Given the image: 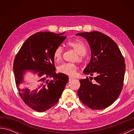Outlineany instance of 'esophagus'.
Listing matches in <instances>:
<instances>
[{"instance_id": "esophagus-1", "label": "esophagus", "mask_w": 134, "mask_h": 134, "mask_svg": "<svg viewBox=\"0 0 134 134\" xmlns=\"http://www.w3.org/2000/svg\"><path fill=\"white\" fill-rule=\"evenodd\" d=\"M69 81H72V80H73V79H74V77H72V76H69Z\"/></svg>"}]
</instances>
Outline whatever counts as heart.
<instances>
[{
    "instance_id": "b5f03b06",
    "label": "heart",
    "mask_w": 134,
    "mask_h": 134,
    "mask_svg": "<svg viewBox=\"0 0 134 134\" xmlns=\"http://www.w3.org/2000/svg\"><path fill=\"white\" fill-rule=\"evenodd\" d=\"M67 45L72 48L78 53V56H76L75 59L76 60H78L79 62H83L85 59V55L87 53V46L85 42L80 40H75L68 42ZM63 53V49L61 46L56 47L53 53L54 60L57 62L59 61L62 58ZM77 69V65L71 63H63L58 67V70L59 72L69 76L74 75Z\"/></svg>"
}]
</instances>
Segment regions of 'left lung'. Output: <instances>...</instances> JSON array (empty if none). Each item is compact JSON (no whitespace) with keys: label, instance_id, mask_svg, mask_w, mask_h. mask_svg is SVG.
<instances>
[{"label":"left lung","instance_id":"8db88e82","mask_svg":"<svg viewBox=\"0 0 134 134\" xmlns=\"http://www.w3.org/2000/svg\"><path fill=\"white\" fill-rule=\"evenodd\" d=\"M76 35L87 40L92 52L91 60L83 73L96 75L94 84L88 76L79 81V98L90 109L106 108L118 99L123 89L126 70L124 57L116 42L104 33L93 31Z\"/></svg>","mask_w":134,"mask_h":134}]
</instances>
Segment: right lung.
I'll use <instances>...</instances> for the list:
<instances>
[{
    "label": "right lung",
    "mask_w": 134,
    "mask_h": 134,
    "mask_svg": "<svg viewBox=\"0 0 134 134\" xmlns=\"http://www.w3.org/2000/svg\"><path fill=\"white\" fill-rule=\"evenodd\" d=\"M61 34L39 32L28 38L16 53L13 70L20 97L27 106L42 112L56 105L69 81L68 76L55 72L53 53L66 37ZM27 69L39 76V86L33 91L23 88V75Z\"/></svg>",
    "instance_id": "1"
}]
</instances>
